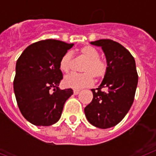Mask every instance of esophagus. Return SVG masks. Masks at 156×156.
<instances>
[{
    "mask_svg": "<svg viewBox=\"0 0 156 156\" xmlns=\"http://www.w3.org/2000/svg\"><path fill=\"white\" fill-rule=\"evenodd\" d=\"M78 93H79V90H73V94L74 95H78Z\"/></svg>",
    "mask_w": 156,
    "mask_h": 156,
    "instance_id": "esophagus-1",
    "label": "esophagus"
}]
</instances>
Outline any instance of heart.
Returning a JSON list of instances; mask_svg holds the SVG:
<instances>
[{"label":"heart","instance_id":"b5f03b06","mask_svg":"<svg viewBox=\"0 0 156 156\" xmlns=\"http://www.w3.org/2000/svg\"><path fill=\"white\" fill-rule=\"evenodd\" d=\"M79 55L84 59L82 71L83 73H71L64 78L65 87L78 90L89 87L94 82V78L100 80L104 78L108 69V65L105 59L100 56V52L90 45H86L79 50ZM73 66V55L70 52H66L61 56L59 67L64 73H69Z\"/></svg>","mask_w":156,"mask_h":156}]
</instances>
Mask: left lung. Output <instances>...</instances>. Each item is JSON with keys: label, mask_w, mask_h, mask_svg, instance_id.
I'll return each instance as SVG.
<instances>
[{"label": "left lung", "mask_w": 156, "mask_h": 156, "mask_svg": "<svg viewBox=\"0 0 156 156\" xmlns=\"http://www.w3.org/2000/svg\"><path fill=\"white\" fill-rule=\"evenodd\" d=\"M90 44L102 48L108 69L100 87L91 89L92 101L84 112L94 126L111 128L125 117L133 104L138 80L135 61L130 52L116 41L105 39Z\"/></svg>", "instance_id": "left-lung-1"}]
</instances>
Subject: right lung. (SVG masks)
<instances>
[{
  "instance_id": "obj_1",
  "label": "right lung",
  "mask_w": 156,
  "mask_h": 156,
  "mask_svg": "<svg viewBox=\"0 0 156 156\" xmlns=\"http://www.w3.org/2000/svg\"><path fill=\"white\" fill-rule=\"evenodd\" d=\"M56 40H45L28 46L16 63L13 90L23 116L33 125L48 126L61 118L72 89L60 90L63 78L59 67L61 56L73 47Z\"/></svg>"
}]
</instances>
